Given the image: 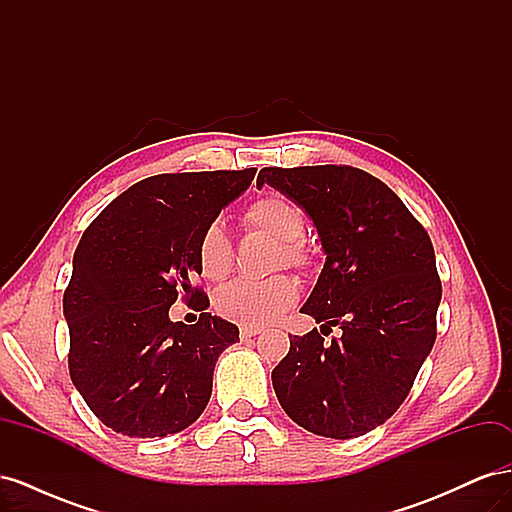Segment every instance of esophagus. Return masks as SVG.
<instances>
[{
	"mask_svg": "<svg viewBox=\"0 0 512 512\" xmlns=\"http://www.w3.org/2000/svg\"><path fill=\"white\" fill-rule=\"evenodd\" d=\"M260 331L262 329H258V327H241L239 335H241V339H250V337H256Z\"/></svg>",
	"mask_w": 512,
	"mask_h": 512,
	"instance_id": "1",
	"label": "esophagus"
}]
</instances>
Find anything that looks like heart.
<instances>
[{
  "mask_svg": "<svg viewBox=\"0 0 512 512\" xmlns=\"http://www.w3.org/2000/svg\"><path fill=\"white\" fill-rule=\"evenodd\" d=\"M245 222L282 241L280 262L288 267H307L309 254L303 245L305 218L297 205L280 196L260 198L245 211ZM198 267L207 280L220 282L235 267V254L226 228L211 222L198 239ZM299 299V286L288 275H275L269 280H237L215 294V309L226 320L245 327H267Z\"/></svg>",
  "mask_w": 512,
  "mask_h": 512,
  "instance_id": "b5f03b06",
  "label": "heart"
}]
</instances>
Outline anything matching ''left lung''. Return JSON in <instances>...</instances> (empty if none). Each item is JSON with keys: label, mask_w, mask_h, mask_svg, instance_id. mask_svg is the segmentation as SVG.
Listing matches in <instances>:
<instances>
[{"label": "left lung", "mask_w": 512, "mask_h": 512, "mask_svg": "<svg viewBox=\"0 0 512 512\" xmlns=\"http://www.w3.org/2000/svg\"><path fill=\"white\" fill-rule=\"evenodd\" d=\"M314 222L327 254L301 307L342 337L290 335L273 369L277 399L316 436L350 440L391 418L436 342L442 284L425 228L380 179L352 166L262 168ZM322 331V329H320Z\"/></svg>", "instance_id": "8db88e82"}]
</instances>
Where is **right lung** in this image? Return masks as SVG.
<instances>
[{
  "label": "right lung",
  "mask_w": 512,
  "mask_h": 512,
  "mask_svg": "<svg viewBox=\"0 0 512 512\" xmlns=\"http://www.w3.org/2000/svg\"><path fill=\"white\" fill-rule=\"evenodd\" d=\"M256 168L156 175L119 194L87 226L64 292L70 378L89 410L121 436L164 438L209 404L218 356L235 324L211 316L194 288L198 239L239 198ZM179 296L203 311L173 323Z\"/></svg>",
  "instance_id": "right-lung-1"
}]
</instances>
